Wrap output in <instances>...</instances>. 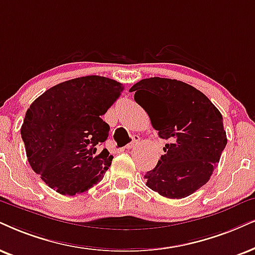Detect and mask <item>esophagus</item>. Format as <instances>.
Instances as JSON below:
<instances>
[{
	"label": "esophagus",
	"mask_w": 255,
	"mask_h": 255,
	"mask_svg": "<svg viewBox=\"0 0 255 255\" xmlns=\"http://www.w3.org/2000/svg\"><path fill=\"white\" fill-rule=\"evenodd\" d=\"M138 141H140V137H138L137 135H134V136H133V141H131L130 143H128L127 146H126L125 148H126V149H131V148H134L135 146H136Z\"/></svg>",
	"instance_id": "esophagus-1"
}]
</instances>
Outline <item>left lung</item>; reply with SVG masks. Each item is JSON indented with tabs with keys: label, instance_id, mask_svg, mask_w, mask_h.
Masks as SVG:
<instances>
[{
	"label": "left lung",
	"instance_id": "1",
	"mask_svg": "<svg viewBox=\"0 0 255 255\" xmlns=\"http://www.w3.org/2000/svg\"><path fill=\"white\" fill-rule=\"evenodd\" d=\"M134 100L161 138L168 140L146 186L169 199H182L208 181L227 144L222 115L194 87L162 77L143 79L131 87Z\"/></svg>",
	"mask_w": 255,
	"mask_h": 255
}]
</instances>
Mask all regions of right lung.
I'll return each mask as SVG.
<instances>
[{"mask_svg":"<svg viewBox=\"0 0 255 255\" xmlns=\"http://www.w3.org/2000/svg\"><path fill=\"white\" fill-rule=\"evenodd\" d=\"M122 90L115 80L89 75L51 87L30 105L21 136L31 168L54 191L75 195L104 178L113 156L98 149L109 133L101 117Z\"/></svg>","mask_w":255,"mask_h":255,"instance_id":"obj_1","label":"right lung"}]
</instances>
